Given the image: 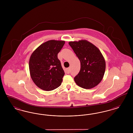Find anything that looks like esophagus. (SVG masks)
<instances>
[{
  "instance_id": "1",
  "label": "esophagus",
  "mask_w": 133,
  "mask_h": 133,
  "mask_svg": "<svg viewBox=\"0 0 133 133\" xmlns=\"http://www.w3.org/2000/svg\"><path fill=\"white\" fill-rule=\"evenodd\" d=\"M66 71L67 73L69 74V73H70V68H67L66 70Z\"/></svg>"
}]
</instances>
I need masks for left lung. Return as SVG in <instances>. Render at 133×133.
Returning <instances> with one entry per match:
<instances>
[{
	"mask_svg": "<svg viewBox=\"0 0 133 133\" xmlns=\"http://www.w3.org/2000/svg\"><path fill=\"white\" fill-rule=\"evenodd\" d=\"M69 44L81 63L80 71L74 78L76 84L86 89L95 87L101 81L106 69L101 51L86 40L70 41Z\"/></svg>",
	"mask_w": 133,
	"mask_h": 133,
	"instance_id": "left-lung-1",
	"label": "left lung"
}]
</instances>
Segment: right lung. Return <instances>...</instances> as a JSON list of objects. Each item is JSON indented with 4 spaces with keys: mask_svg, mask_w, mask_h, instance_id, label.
Masks as SVG:
<instances>
[{
    "mask_svg": "<svg viewBox=\"0 0 133 133\" xmlns=\"http://www.w3.org/2000/svg\"><path fill=\"white\" fill-rule=\"evenodd\" d=\"M64 44L65 41L49 40L32 53L29 61L30 74L39 88L49 91L61 85L65 73L57 55Z\"/></svg>",
    "mask_w": 133,
    "mask_h": 133,
    "instance_id": "add662e5",
    "label": "right lung"
}]
</instances>
